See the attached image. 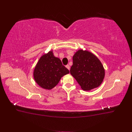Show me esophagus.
I'll return each instance as SVG.
<instances>
[{"label":"esophagus","mask_w":132,"mask_h":132,"mask_svg":"<svg viewBox=\"0 0 132 132\" xmlns=\"http://www.w3.org/2000/svg\"><path fill=\"white\" fill-rule=\"evenodd\" d=\"M65 67L67 68L68 69V70H69L70 69V66H69V65H67L66 66H65Z\"/></svg>","instance_id":"obj_1"}]
</instances>
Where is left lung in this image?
<instances>
[{
  "mask_svg": "<svg viewBox=\"0 0 132 132\" xmlns=\"http://www.w3.org/2000/svg\"><path fill=\"white\" fill-rule=\"evenodd\" d=\"M70 72L85 91L98 87L105 75V69L99 59L93 53L83 50H79L74 54Z\"/></svg>",
  "mask_w": 132,
  "mask_h": 132,
  "instance_id": "left-lung-1",
  "label": "left lung"
}]
</instances>
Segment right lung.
Segmentation results:
<instances>
[{
  "label": "right lung",
  "instance_id": "obj_1",
  "mask_svg": "<svg viewBox=\"0 0 132 132\" xmlns=\"http://www.w3.org/2000/svg\"><path fill=\"white\" fill-rule=\"evenodd\" d=\"M69 73L63 65L59 58L55 57L53 51L42 55L34 70L35 81L42 88L51 90L56 86L64 75Z\"/></svg>",
  "mask_w": 132,
  "mask_h": 132
}]
</instances>
